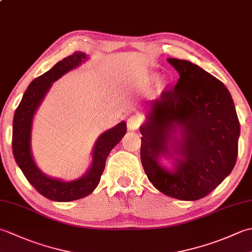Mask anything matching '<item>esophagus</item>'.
<instances>
[{"label": "esophagus", "instance_id": "obj_1", "mask_svg": "<svg viewBox=\"0 0 252 252\" xmlns=\"http://www.w3.org/2000/svg\"><path fill=\"white\" fill-rule=\"evenodd\" d=\"M142 125V118L138 116H131L127 118V129L130 131L137 130L138 126Z\"/></svg>", "mask_w": 252, "mask_h": 252}]
</instances>
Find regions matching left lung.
I'll use <instances>...</instances> for the list:
<instances>
[{
	"instance_id": "left-lung-1",
	"label": "left lung",
	"mask_w": 252,
	"mask_h": 252,
	"mask_svg": "<svg viewBox=\"0 0 252 252\" xmlns=\"http://www.w3.org/2000/svg\"><path fill=\"white\" fill-rule=\"evenodd\" d=\"M180 74L174 88L147 104L141 126V160L148 180L164 195L201 199L236 163L240 126L231 93L199 66L168 58ZM172 158V169L161 163Z\"/></svg>"
}]
</instances>
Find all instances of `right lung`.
Returning a JSON list of instances; mask_svg holds the SVG:
<instances>
[{"label":"right lung","instance_id":"right-lung-1","mask_svg":"<svg viewBox=\"0 0 252 252\" xmlns=\"http://www.w3.org/2000/svg\"><path fill=\"white\" fill-rule=\"evenodd\" d=\"M83 52H74L63 58L49 71L35 78L21 98L15 111L13 120V154L18 167L23 171L29 183L47 199L58 202H67L80 199L90 195L97 187L104 172L106 159L126 133V123L121 121L111 129L98 136L92 153V163L85 174L73 181H63L51 178L37 167L31 151L32 121L35 111L52 87V83L72 69L88 61Z\"/></svg>","mask_w":252,"mask_h":252}]
</instances>
